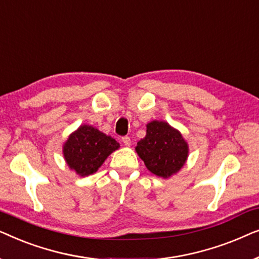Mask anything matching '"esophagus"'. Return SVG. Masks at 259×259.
<instances>
[{
    "instance_id": "obj_1",
    "label": "esophagus",
    "mask_w": 259,
    "mask_h": 259,
    "mask_svg": "<svg viewBox=\"0 0 259 259\" xmlns=\"http://www.w3.org/2000/svg\"><path fill=\"white\" fill-rule=\"evenodd\" d=\"M122 143H123V145H125V146H130L131 145V138L130 137H122Z\"/></svg>"
}]
</instances>
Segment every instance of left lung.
Segmentation results:
<instances>
[{"label": "left lung", "mask_w": 259, "mask_h": 259, "mask_svg": "<svg viewBox=\"0 0 259 259\" xmlns=\"http://www.w3.org/2000/svg\"><path fill=\"white\" fill-rule=\"evenodd\" d=\"M137 153L155 176L168 178L185 164L189 147L178 131L167 122L152 121L146 137L138 141Z\"/></svg>", "instance_id": "left-lung-1"}]
</instances>
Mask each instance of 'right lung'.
<instances>
[{"label": "right lung", "mask_w": 259, "mask_h": 259, "mask_svg": "<svg viewBox=\"0 0 259 259\" xmlns=\"http://www.w3.org/2000/svg\"><path fill=\"white\" fill-rule=\"evenodd\" d=\"M119 146L112 137L92 126L82 125L66 141L63 155L69 167L84 177L97 172L105 159Z\"/></svg>", "instance_id": "1"}]
</instances>
